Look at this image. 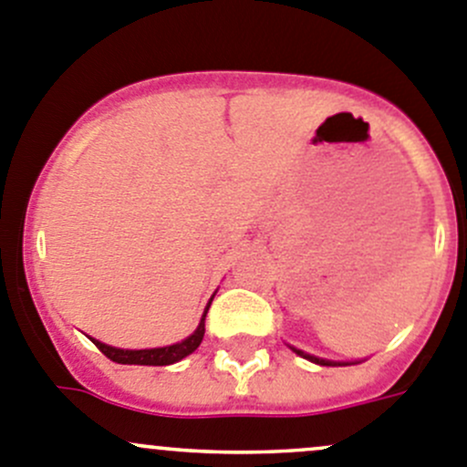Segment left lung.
I'll list each match as a JSON object with an SVG mask.
<instances>
[{
    "instance_id": "obj_1",
    "label": "left lung",
    "mask_w": 467,
    "mask_h": 467,
    "mask_svg": "<svg viewBox=\"0 0 467 467\" xmlns=\"http://www.w3.org/2000/svg\"><path fill=\"white\" fill-rule=\"evenodd\" d=\"M289 348H291V350H294L298 357H303V359L312 361V364H318V366H352V364H361V361H332V359H323V357L309 355V352L298 350V348H294V346H289Z\"/></svg>"
}]
</instances>
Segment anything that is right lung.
Wrapping results in <instances>:
<instances>
[{"label": "right lung", "instance_id": "right-lung-1", "mask_svg": "<svg viewBox=\"0 0 467 467\" xmlns=\"http://www.w3.org/2000/svg\"><path fill=\"white\" fill-rule=\"evenodd\" d=\"M214 298V296H212ZM212 298L210 303H207L203 317H201V323L199 327L194 329V332L190 334L187 338H182V341L178 343H171V346H162V348H144V350H126V348H115V346H108V343H101L99 338H92L94 346L99 348V350L103 352V355L108 357V359L117 361V364H129V366H171L176 364V361L185 359L187 355H192V352L196 350V348L201 346V341H203V334H205V317H207V309H210L212 305Z\"/></svg>", "mask_w": 467, "mask_h": 467}]
</instances>
